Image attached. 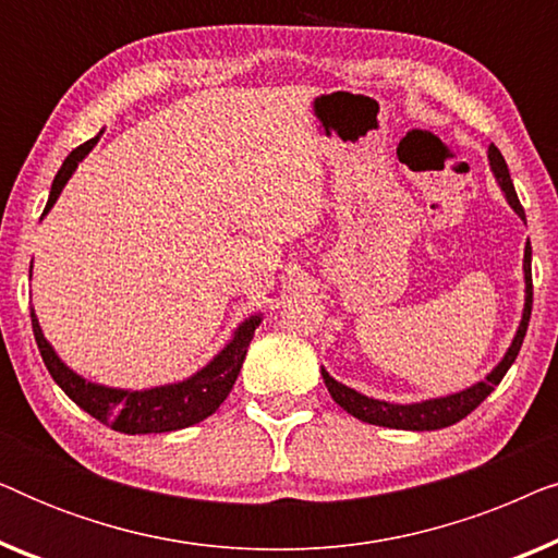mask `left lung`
Instances as JSON below:
<instances>
[{
	"label": "left lung",
	"instance_id": "1",
	"mask_svg": "<svg viewBox=\"0 0 558 558\" xmlns=\"http://www.w3.org/2000/svg\"><path fill=\"white\" fill-rule=\"evenodd\" d=\"M487 159H490L493 174L498 180V185L502 193H506L510 208H513L518 216L525 220L523 205L518 201L513 180H510L508 165L502 159L500 149L490 144L487 149ZM523 274H525V307H523V317L521 325H518V332L513 342H510L508 353L502 361L495 365V368L487 373L485 380L480 384L464 388L460 393L452 396H441V399H429V401H418V403H388V401H378V399H368V396L353 391V388L342 386L335 380L330 373L323 368V378L330 396L338 403L340 409H345L350 416L361 418L365 424H376V426H388V429H409V432H434V429H445V426H452L475 411L480 403H483L487 396L495 391V386L500 384L502 376H506L510 365L515 363L518 350L523 345L525 330H529V319H531V307H533V279H531V243H525V254H523Z\"/></svg>",
	"mask_w": 558,
	"mask_h": 558
}]
</instances>
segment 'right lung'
Returning <instances> with one entry per match:
<instances>
[{
	"mask_svg": "<svg viewBox=\"0 0 558 558\" xmlns=\"http://www.w3.org/2000/svg\"><path fill=\"white\" fill-rule=\"evenodd\" d=\"M96 142L98 136L96 140H88L86 144H81V147H75L71 155L65 157L63 167H60L56 180H52L50 197L43 216L52 208L60 190L65 187V182L71 180L75 167H78L81 159L94 149ZM29 317H33L35 342L37 348H40L45 368L50 371L52 380H56V384L68 393V399H73L83 411H88V414L98 418V422L111 426L113 432L121 434L178 432L208 418L213 411L226 401V396L231 393L235 378H239L241 373L243 357H246L248 342L254 340L256 327L262 323L258 315L248 317L246 323H241L239 330L233 332V340L228 342L203 371H197L195 376H190L187 380L147 388V391H124V388L90 384V380L81 378L78 373H73L56 355L50 342L45 340L40 323H37L35 317V310L29 312Z\"/></svg>",
	"mask_w": 558,
	"mask_h": 558,
	"instance_id": "add662e5",
	"label": "right lung"
}]
</instances>
